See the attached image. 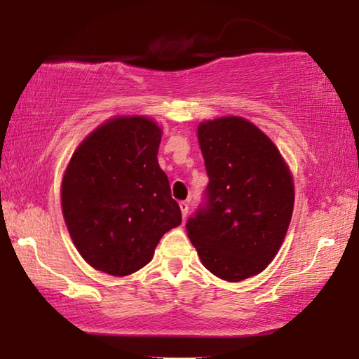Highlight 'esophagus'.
I'll use <instances>...</instances> for the list:
<instances>
[{
    "instance_id": "34e87169",
    "label": "esophagus",
    "mask_w": 359,
    "mask_h": 359,
    "mask_svg": "<svg viewBox=\"0 0 359 359\" xmlns=\"http://www.w3.org/2000/svg\"><path fill=\"white\" fill-rule=\"evenodd\" d=\"M180 209H181V215H183V219H186V215H188V210H189V204L183 201V203H180Z\"/></svg>"
}]
</instances>
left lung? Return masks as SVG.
<instances>
[{"mask_svg": "<svg viewBox=\"0 0 359 359\" xmlns=\"http://www.w3.org/2000/svg\"><path fill=\"white\" fill-rule=\"evenodd\" d=\"M209 184L205 204L186 224L201 262L238 283L276 257L294 209L291 170L273 140L240 116L198 126Z\"/></svg>", "mask_w": 359, "mask_h": 359, "instance_id": "obj_1", "label": "left lung"}]
</instances>
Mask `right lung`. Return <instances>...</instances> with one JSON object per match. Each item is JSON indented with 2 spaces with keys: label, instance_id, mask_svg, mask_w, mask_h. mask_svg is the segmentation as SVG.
I'll return each mask as SVG.
<instances>
[{
  "label": "right lung",
  "instance_id": "right-lung-1",
  "mask_svg": "<svg viewBox=\"0 0 359 359\" xmlns=\"http://www.w3.org/2000/svg\"><path fill=\"white\" fill-rule=\"evenodd\" d=\"M161 127L147 116H116L86 135L62 180V212L83 259L127 276L154 258L181 210L158 165Z\"/></svg>",
  "mask_w": 359,
  "mask_h": 359
}]
</instances>
